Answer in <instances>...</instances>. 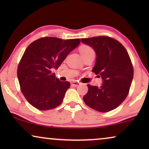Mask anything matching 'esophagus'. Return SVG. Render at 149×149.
I'll use <instances>...</instances> for the list:
<instances>
[{"mask_svg": "<svg viewBox=\"0 0 149 149\" xmlns=\"http://www.w3.org/2000/svg\"><path fill=\"white\" fill-rule=\"evenodd\" d=\"M80 84H81V83L79 82H77V81H73V82L71 83V85H72V86H74V87L79 86V85Z\"/></svg>", "mask_w": 149, "mask_h": 149, "instance_id": "esophagus-1", "label": "esophagus"}]
</instances>
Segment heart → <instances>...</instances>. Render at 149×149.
<instances>
[{
    "instance_id": "obj_1",
    "label": "heart",
    "mask_w": 149,
    "mask_h": 149,
    "mask_svg": "<svg viewBox=\"0 0 149 149\" xmlns=\"http://www.w3.org/2000/svg\"><path fill=\"white\" fill-rule=\"evenodd\" d=\"M79 52H80V54L81 56H82L83 58L85 56H87V55L91 54V53L94 52L92 49H91V47L87 45L81 46L80 49H79Z\"/></svg>"
}]
</instances>
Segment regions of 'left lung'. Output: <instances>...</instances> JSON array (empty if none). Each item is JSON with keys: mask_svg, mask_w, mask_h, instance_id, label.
I'll use <instances>...</instances> for the list:
<instances>
[{"mask_svg": "<svg viewBox=\"0 0 149 149\" xmlns=\"http://www.w3.org/2000/svg\"><path fill=\"white\" fill-rule=\"evenodd\" d=\"M81 40L94 49L96 60L92 72L102 79V85L100 87L87 85L88 92L83 100L97 111H111L119 107L129 93L134 77L129 55L119 41L108 36Z\"/></svg>", "mask_w": 149, "mask_h": 149, "instance_id": "8db88e82", "label": "left lung"}]
</instances>
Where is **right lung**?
<instances>
[{
  "mask_svg": "<svg viewBox=\"0 0 149 149\" xmlns=\"http://www.w3.org/2000/svg\"><path fill=\"white\" fill-rule=\"evenodd\" d=\"M79 38L43 37L26 49L17 67V78L24 97L32 107L47 111L58 107L70 83L60 81L52 71L80 44Z\"/></svg>",
  "mask_w": 149,
  "mask_h": 149,
  "instance_id": "right-lung-1",
  "label": "right lung"
}]
</instances>
